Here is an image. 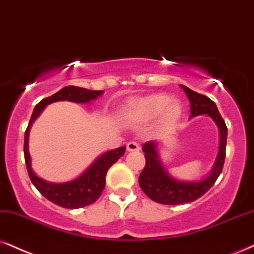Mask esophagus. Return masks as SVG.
Here are the masks:
<instances>
[{"mask_svg":"<svg viewBox=\"0 0 254 254\" xmlns=\"http://www.w3.org/2000/svg\"><path fill=\"white\" fill-rule=\"evenodd\" d=\"M127 150L129 152H133V151H138L139 150V145L136 142H129L127 144Z\"/></svg>","mask_w":254,"mask_h":254,"instance_id":"esophagus-1","label":"esophagus"}]
</instances>
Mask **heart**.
Here are the masks:
<instances>
[{
  "instance_id": "1",
  "label": "heart",
  "mask_w": 254,
  "mask_h": 254,
  "mask_svg": "<svg viewBox=\"0 0 254 254\" xmlns=\"http://www.w3.org/2000/svg\"><path fill=\"white\" fill-rule=\"evenodd\" d=\"M182 105L178 101H172L168 95H152L134 102L127 108V116L142 121H150L158 117L162 123L170 125L176 123L182 116Z\"/></svg>"
}]
</instances>
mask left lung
<instances>
[{
	"label": "left lung",
	"instance_id": "8db88e82",
	"mask_svg": "<svg viewBox=\"0 0 254 254\" xmlns=\"http://www.w3.org/2000/svg\"><path fill=\"white\" fill-rule=\"evenodd\" d=\"M181 88L190 101L191 115L190 118L206 115L212 118L219 130V151L214 160L212 169L206 177L199 181H181L172 177L165 169L160 159L158 147L156 140H150L142 147L145 153V168L140 173L139 186L147 197L153 201L165 205H178L194 201L195 199L206 193L208 189L214 184L219 177L225 162V150L227 139V127L225 122L221 118L216 103L211 101L207 96L200 95L188 86L182 85Z\"/></svg>",
	"mask_w": 254,
	"mask_h": 254
}]
</instances>
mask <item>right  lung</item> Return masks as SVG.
Returning a JSON list of instances; mask_svg holds the SVG:
<instances>
[{
  "label": "right lung",
  "mask_w": 254,
  "mask_h": 254,
  "mask_svg": "<svg viewBox=\"0 0 254 254\" xmlns=\"http://www.w3.org/2000/svg\"><path fill=\"white\" fill-rule=\"evenodd\" d=\"M103 92L102 90L97 91V90H89L72 85L64 86L50 97L42 99L35 107L31 115L30 122L24 133V159L29 177L42 195L59 206L64 208H81L95 203L104 190L105 176H107L108 170L124 155L127 147L121 146L102 153L84 172L72 181L64 183L47 182L38 177L31 168V157L29 153V132H30L31 125L43 112L46 107L51 103L68 101L72 103L88 104L103 95Z\"/></svg>",
  "instance_id": "obj_1"
}]
</instances>
